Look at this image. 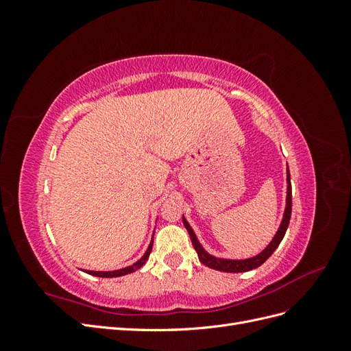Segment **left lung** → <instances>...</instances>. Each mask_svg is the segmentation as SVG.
I'll use <instances>...</instances> for the list:
<instances>
[{"label": "left lung", "mask_w": 351, "mask_h": 351, "mask_svg": "<svg viewBox=\"0 0 351 351\" xmlns=\"http://www.w3.org/2000/svg\"><path fill=\"white\" fill-rule=\"evenodd\" d=\"M290 217H291V182H290L289 167H287V197H285V209H284V215L281 219L280 228L277 232H275V236L268 246L265 247L259 254H256V256L247 258V259H222V258L212 256V254H209L204 249V246L199 243L193 228L190 227V224L184 217H183V224H184L186 230L189 231L190 239H192V244H193L195 250L197 252L199 261L204 265H206L208 268H212L215 271H222V272H247V271H252L254 268L261 267V265L275 252V249L278 247V244L281 243V240L285 236L287 228H289Z\"/></svg>", "instance_id": "1"}]
</instances>
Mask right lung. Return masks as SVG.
<instances>
[{
	"label": "right lung",
	"mask_w": 351,
	"mask_h": 351,
	"mask_svg": "<svg viewBox=\"0 0 351 351\" xmlns=\"http://www.w3.org/2000/svg\"><path fill=\"white\" fill-rule=\"evenodd\" d=\"M152 246H154V236L151 239V243L149 246H147L146 252L143 256L134 262L133 265H130V267H125V268H121V269H117V271H84L86 274H90L93 275V277H101V278H115V277H123V275H127V274H132L134 271H137L139 268H142L145 262L147 261V258H149V254L152 252Z\"/></svg>",
	"instance_id": "1"
}]
</instances>
